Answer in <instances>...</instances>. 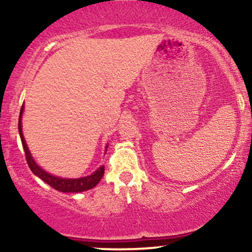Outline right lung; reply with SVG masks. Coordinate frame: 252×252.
<instances>
[{"instance_id": "add662e5", "label": "right lung", "mask_w": 252, "mask_h": 252, "mask_svg": "<svg viewBox=\"0 0 252 252\" xmlns=\"http://www.w3.org/2000/svg\"><path fill=\"white\" fill-rule=\"evenodd\" d=\"M24 111V106L21 108V112H20L19 117V132L20 137H21L22 146H24L25 154H26V161H27L28 166L32 172L34 174L39 176L41 180H43L46 184L50 185L51 187H53L54 189L60 190V192H67V193H78L83 192V190H88L94 189V186L100 181V179L103 178L104 175V167H100L99 169H97L94 174L85 176V178L80 179H63V178H57V176H53L48 173H46L45 170L40 168L39 166L35 163V161L32 158L30 150H28L27 144H26L25 137L22 135V128H21V114Z\"/></svg>"}]
</instances>
